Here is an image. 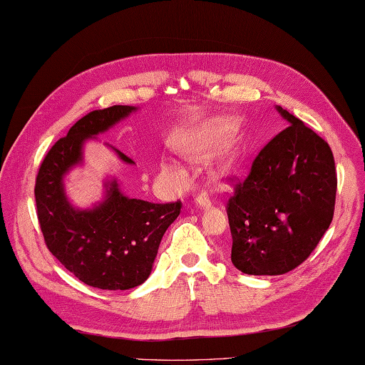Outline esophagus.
<instances>
[{
    "instance_id": "1",
    "label": "esophagus",
    "mask_w": 365,
    "mask_h": 365,
    "mask_svg": "<svg viewBox=\"0 0 365 365\" xmlns=\"http://www.w3.org/2000/svg\"><path fill=\"white\" fill-rule=\"evenodd\" d=\"M194 200H195V203L199 205V207H210L211 205V200H210V195L205 192V191H202V192H199V194H195V197H194Z\"/></svg>"
}]
</instances>
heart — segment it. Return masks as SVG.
Segmentation results:
<instances>
[{
  "label": "heart",
  "instance_id": "heart-1",
  "mask_svg": "<svg viewBox=\"0 0 365 365\" xmlns=\"http://www.w3.org/2000/svg\"><path fill=\"white\" fill-rule=\"evenodd\" d=\"M230 129L231 128H230V125L227 123V121H219V123L210 130V134H207V137H205L203 146L207 148V149H211V148H214L216 145H219L220 140L223 137L228 135ZM163 170L166 173H170V174H175L177 171H179V166H177L174 162H166V163H163Z\"/></svg>",
  "mask_w": 365,
  "mask_h": 365
}]
</instances>
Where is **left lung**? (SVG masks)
Listing matches in <instances>:
<instances>
[{
  "label": "left lung",
  "instance_id": "1",
  "mask_svg": "<svg viewBox=\"0 0 365 365\" xmlns=\"http://www.w3.org/2000/svg\"><path fill=\"white\" fill-rule=\"evenodd\" d=\"M289 126L260 149L227 202L231 262L245 274L277 276L301 265L333 220V153L322 137L277 106Z\"/></svg>",
  "mask_w": 365,
  "mask_h": 365
}]
</instances>
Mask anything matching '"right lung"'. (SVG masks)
Wrapping results in <instances>:
<instances>
[{"mask_svg": "<svg viewBox=\"0 0 365 365\" xmlns=\"http://www.w3.org/2000/svg\"><path fill=\"white\" fill-rule=\"evenodd\" d=\"M133 110L115 105L80 118L49 149L35 180L36 216L46 247L81 282L101 289H129L145 282L165 231L182 208L180 200L129 199L115 180L108 183L105 202L92 210L73 208L64 194L63 177L81 162L85 140L105 133ZM117 154L125 163H134L123 153Z\"/></svg>", "mask_w": 365, "mask_h": 365, "instance_id": "obj_1", "label": "right lung"}]
</instances>
